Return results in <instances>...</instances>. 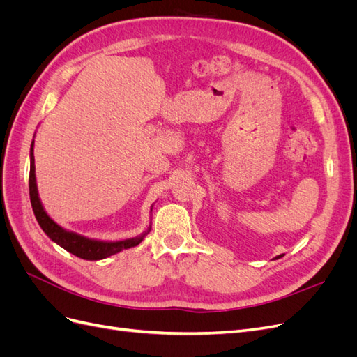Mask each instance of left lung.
Listing matches in <instances>:
<instances>
[{"label": "left lung", "mask_w": 357, "mask_h": 357, "mask_svg": "<svg viewBox=\"0 0 357 357\" xmlns=\"http://www.w3.org/2000/svg\"><path fill=\"white\" fill-rule=\"evenodd\" d=\"M277 257H282V256H277Z\"/></svg>", "instance_id": "8db88e82"}]
</instances>
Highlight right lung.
<instances>
[{
	"mask_svg": "<svg viewBox=\"0 0 357 357\" xmlns=\"http://www.w3.org/2000/svg\"><path fill=\"white\" fill-rule=\"evenodd\" d=\"M29 199L32 210H34L36 219L41 229L46 232V235L52 241H55L61 247L66 248L67 252L75 255L77 257L86 259V261H100V259H105L112 255H116L119 252L125 250V248H131L138 245L143 241L147 232L143 235L135 236V238H129L123 241H114V243H107V241H96L89 240L86 236H82L79 234L68 232L62 229L58 223L53 222L47 213L43 208V205L38 198V190H37V183H36V165H34V142L31 144V168H29Z\"/></svg>",
	"mask_w": 357,
	"mask_h": 357,
	"instance_id": "1",
	"label": "right lung"
}]
</instances>
